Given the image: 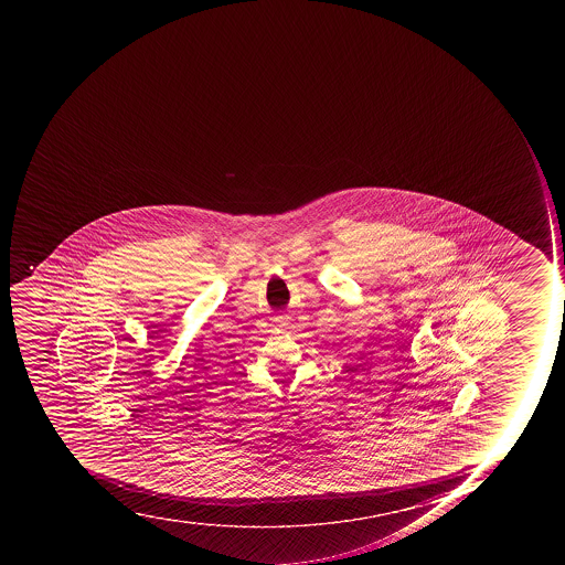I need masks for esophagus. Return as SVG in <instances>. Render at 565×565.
Segmentation results:
<instances>
[{
    "label": "esophagus",
    "instance_id": "obj_1",
    "mask_svg": "<svg viewBox=\"0 0 565 565\" xmlns=\"http://www.w3.org/2000/svg\"><path fill=\"white\" fill-rule=\"evenodd\" d=\"M276 321H277V323H279V327H285V324H288L289 316L288 315L276 316Z\"/></svg>",
    "mask_w": 565,
    "mask_h": 565
}]
</instances>
